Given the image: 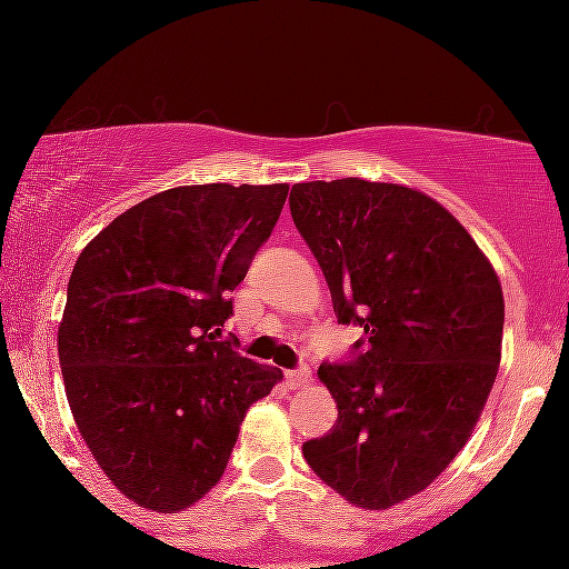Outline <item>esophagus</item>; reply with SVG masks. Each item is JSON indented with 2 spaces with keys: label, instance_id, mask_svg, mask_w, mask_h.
Masks as SVG:
<instances>
[{
  "label": "esophagus",
  "instance_id": "34e87169",
  "mask_svg": "<svg viewBox=\"0 0 569 569\" xmlns=\"http://www.w3.org/2000/svg\"><path fill=\"white\" fill-rule=\"evenodd\" d=\"M283 380L289 388H302V385L310 382V369L307 367H299V369H289L283 375Z\"/></svg>",
  "mask_w": 569,
  "mask_h": 569
}]
</instances>
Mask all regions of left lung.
<instances>
[{"mask_svg": "<svg viewBox=\"0 0 569 569\" xmlns=\"http://www.w3.org/2000/svg\"><path fill=\"white\" fill-rule=\"evenodd\" d=\"M291 219L329 283L356 358L321 363L337 422L302 443L335 492L382 511L422 492L471 439L500 367V280L466 227L411 187H291Z\"/></svg>", "mask_w": 569, "mask_h": 569, "instance_id": "obj_1", "label": "left lung"}]
</instances>
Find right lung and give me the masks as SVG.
Wrapping results in <instances>:
<instances>
[{"label":"right lung","instance_id":"add662e5","mask_svg":"<svg viewBox=\"0 0 569 569\" xmlns=\"http://www.w3.org/2000/svg\"><path fill=\"white\" fill-rule=\"evenodd\" d=\"M286 184L173 187L82 248L58 326L71 415L107 479L176 513L224 473L248 407L283 380L217 342Z\"/></svg>","mask_w":569,"mask_h":569}]
</instances>
